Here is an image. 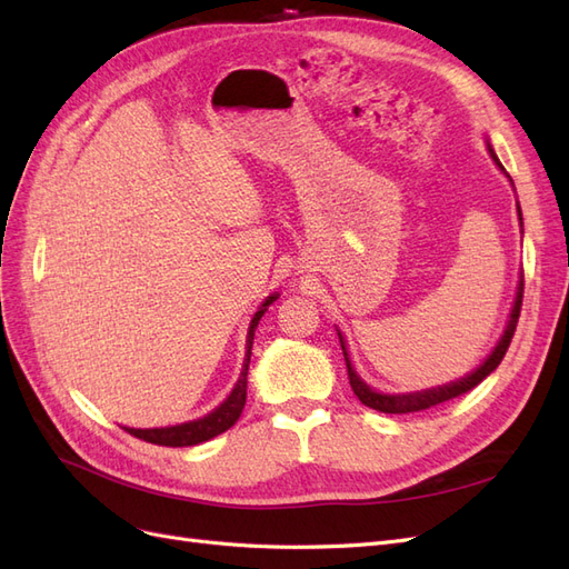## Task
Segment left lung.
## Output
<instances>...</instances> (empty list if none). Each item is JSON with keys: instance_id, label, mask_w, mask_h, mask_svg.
I'll use <instances>...</instances> for the list:
<instances>
[{"instance_id": "obj_1", "label": "left lung", "mask_w": 569, "mask_h": 569, "mask_svg": "<svg viewBox=\"0 0 569 569\" xmlns=\"http://www.w3.org/2000/svg\"><path fill=\"white\" fill-rule=\"evenodd\" d=\"M487 149H489V153H491L493 163L498 166V170H501V173L510 180V176L506 173V168L501 166V161H498L496 151H493V147H491L489 140H487ZM510 184H512V180H510ZM518 218H520V228H522V209H520V201H518ZM522 291H525V280H522V272H520V282H518V291H515V301H512V306H510V316H508V322H506V330H503L501 337H498V341H496V347L491 349V353H489L485 360H481V363H479L472 372H468L465 377H460V380H453V382H449V385L429 387V389H420V391L387 393V391L372 389V387L363 380V377H360V375L356 372V368H353V363H351L349 349H347V339H343L341 330H337L339 341H341L343 360H347V368H349V382H351L353 393L358 396V401L370 406V408H375V410H380V412H393V416H396V412H416V410L432 408V406H437V403L456 399V396L475 389L481 380H485L487 375H491V372L498 368V363H501L506 351H508V347H510V339H512V335H515V327H518V318H520Z\"/></svg>"}]
</instances>
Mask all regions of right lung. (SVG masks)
I'll return each mask as SVG.
<instances>
[{
  "label": "right lung",
  "instance_id": "1",
  "mask_svg": "<svg viewBox=\"0 0 569 569\" xmlns=\"http://www.w3.org/2000/svg\"><path fill=\"white\" fill-rule=\"evenodd\" d=\"M280 295L266 297V301L258 306V311L253 313L251 322H249V332H247V353H244V366L242 372H239V380L232 387V391L228 393V399L222 401L218 408H213L211 412H206L203 418L189 420V422H180V425H170V427H149V429H137V427H123L128 432L137 439H144L149 443H159V446H197L201 441H209L218 435L230 429L239 416H242V408L247 403V375H249V360H251V347H253V332L258 320L263 318V313L268 311V306L272 301H278Z\"/></svg>",
  "mask_w": 569,
  "mask_h": 569
}]
</instances>
